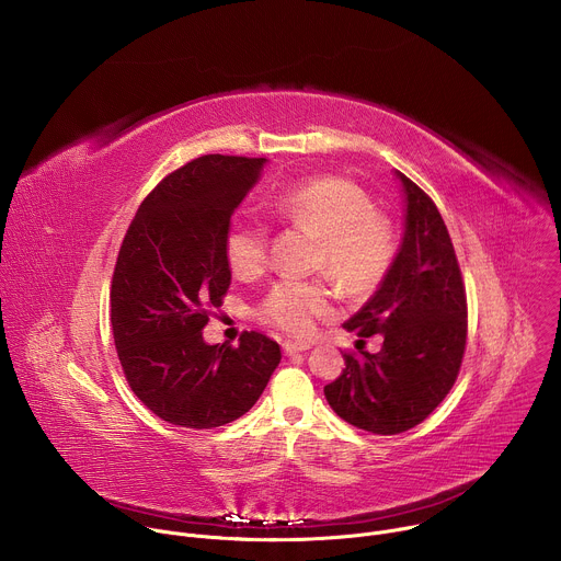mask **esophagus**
<instances>
[{
	"label": "esophagus",
	"instance_id": "34e87169",
	"mask_svg": "<svg viewBox=\"0 0 561 561\" xmlns=\"http://www.w3.org/2000/svg\"><path fill=\"white\" fill-rule=\"evenodd\" d=\"M308 348H310L308 344H297V342H284V344H282V351H284V355L304 353V351H308Z\"/></svg>",
	"mask_w": 561,
	"mask_h": 561
}]
</instances>
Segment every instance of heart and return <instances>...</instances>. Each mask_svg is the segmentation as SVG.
<instances>
[{"mask_svg": "<svg viewBox=\"0 0 561 561\" xmlns=\"http://www.w3.org/2000/svg\"><path fill=\"white\" fill-rule=\"evenodd\" d=\"M286 224L319 234L317 264L353 295L373 290L392 260L388 221L373 210L370 197L353 182L314 178L282 188L268 199ZM226 260L237 277L266 268L268 232L260 224H239L226 237ZM333 290L324 282L282 279L266 295L260 314L288 335H308L319 317L331 310Z\"/></svg>", "mask_w": 561, "mask_h": 561, "instance_id": "1", "label": "heart"}]
</instances>
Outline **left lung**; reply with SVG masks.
<instances>
[{
	"mask_svg": "<svg viewBox=\"0 0 561 561\" xmlns=\"http://www.w3.org/2000/svg\"><path fill=\"white\" fill-rule=\"evenodd\" d=\"M404 195V232L370 299L344 322L357 337L379 333V353L344 355L324 388L348 424L397 435L424 422L453 388L466 348V290L446 224L433 199L394 171Z\"/></svg>",
	"mask_w": 561,
	"mask_h": 561,
	"instance_id": "1",
	"label": "left lung"
}]
</instances>
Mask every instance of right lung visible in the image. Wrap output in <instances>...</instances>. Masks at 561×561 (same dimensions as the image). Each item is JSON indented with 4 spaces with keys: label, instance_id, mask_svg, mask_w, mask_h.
<instances>
[{
    "label": "right lung",
    "instance_id": "obj_1",
    "mask_svg": "<svg viewBox=\"0 0 561 561\" xmlns=\"http://www.w3.org/2000/svg\"><path fill=\"white\" fill-rule=\"evenodd\" d=\"M266 164L193 159L141 202L122 242L111 288L115 348L133 392L169 424L202 431L242 417L282 359L277 342L255 331L237 348L202 335L230 286V217Z\"/></svg>",
    "mask_w": 561,
    "mask_h": 561
}]
</instances>
